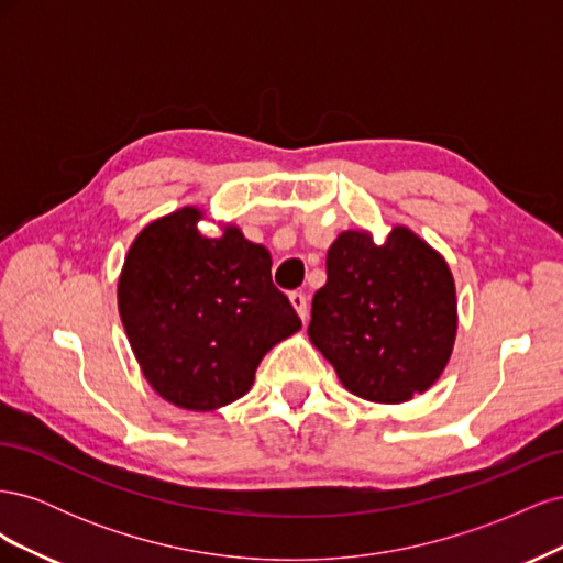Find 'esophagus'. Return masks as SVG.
I'll return each instance as SVG.
<instances>
[{"instance_id":"1","label":"esophagus","mask_w":563,"mask_h":563,"mask_svg":"<svg viewBox=\"0 0 563 563\" xmlns=\"http://www.w3.org/2000/svg\"><path fill=\"white\" fill-rule=\"evenodd\" d=\"M288 300H291V305L296 308V312L300 314V319L305 321L310 314V308H308V296H305L302 291H291L288 294Z\"/></svg>"}]
</instances>
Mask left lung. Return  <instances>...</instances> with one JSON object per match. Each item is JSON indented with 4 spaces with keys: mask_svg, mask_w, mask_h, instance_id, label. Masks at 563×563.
<instances>
[{
    "mask_svg": "<svg viewBox=\"0 0 563 563\" xmlns=\"http://www.w3.org/2000/svg\"><path fill=\"white\" fill-rule=\"evenodd\" d=\"M457 302L446 261L408 228L385 244L347 230L312 298V345L352 395L401 404L437 383L455 343Z\"/></svg>",
    "mask_w": 563,
    "mask_h": 563,
    "instance_id": "1",
    "label": "left lung"
}]
</instances>
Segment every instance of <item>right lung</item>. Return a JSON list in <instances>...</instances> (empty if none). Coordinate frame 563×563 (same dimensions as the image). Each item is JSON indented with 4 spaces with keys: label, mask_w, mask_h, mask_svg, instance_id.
I'll return each mask as SVG.
<instances>
[{
    "label": "right lung",
    "mask_w": 563,
    "mask_h": 563,
    "mask_svg": "<svg viewBox=\"0 0 563 563\" xmlns=\"http://www.w3.org/2000/svg\"><path fill=\"white\" fill-rule=\"evenodd\" d=\"M199 209L150 223L129 249L119 314L145 380L187 411L244 397L263 356L302 323L272 284V258L228 225L203 236Z\"/></svg>",
    "instance_id": "obj_1"
}]
</instances>
